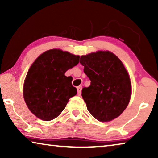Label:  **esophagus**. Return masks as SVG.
Returning a JSON list of instances; mask_svg holds the SVG:
<instances>
[{"label":"esophagus","mask_w":158,"mask_h":158,"mask_svg":"<svg viewBox=\"0 0 158 158\" xmlns=\"http://www.w3.org/2000/svg\"><path fill=\"white\" fill-rule=\"evenodd\" d=\"M77 95H78V96H80V95L81 94L82 86H78V87L77 88Z\"/></svg>","instance_id":"1"}]
</instances>
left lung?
<instances>
[{"label": "left lung", "mask_w": 158, "mask_h": 158, "mask_svg": "<svg viewBox=\"0 0 158 158\" xmlns=\"http://www.w3.org/2000/svg\"><path fill=\"white\" fill-rule=\"evenodd\" d=\"M80 63L90 80L82 89L88 111L100 122L118 117L129 104L131 82L121 60L109 51H98L81 56Z\"/></svg>", "instance_id": "1"}]
</instances>
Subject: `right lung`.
Returning a JSON list of instances; mask_svg holds the SVG:
<instances>
[{
    "mask_svg": "<svg viewBox=\"0 0 158 158\" xmlns=\"http://www.w3.org/2000/svg\"><path fill=\"white\" fill-rule=\"evenodd\" d=\"M80 57L60 49H50L38 57L28 71L23 84V98L36 117L50 121L65 108L77 94L72 77L64 73L77 65Z\"/></svg>",
    "mask_w": 158,
    "mask_h": 158,
    "instance_id": "obj_1",
    "label": "right lung"
}]
</instances>
